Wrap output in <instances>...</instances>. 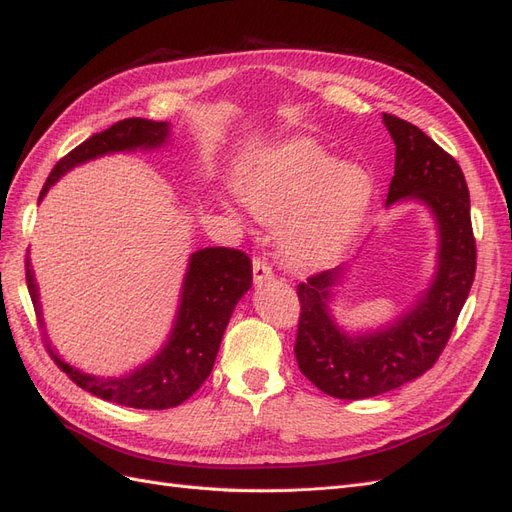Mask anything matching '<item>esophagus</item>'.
<instances>
[{"instance_id": "34e87169", "label": "esophagus", "mask_w": 512, "mask_h": 512, "mask_svg": "<svg viewBox=\"0 0 512 512\" xmlns=\"http://www.w3.org/2000/svg\"><path fill=\"white\" fill-rule=\"evenodd\" d=\"M252 269H254V284H267V282H271L273 280V271H271V267L267 265L265 260H260V258H254L252 260Z\"/></svg>"}]
</instances>
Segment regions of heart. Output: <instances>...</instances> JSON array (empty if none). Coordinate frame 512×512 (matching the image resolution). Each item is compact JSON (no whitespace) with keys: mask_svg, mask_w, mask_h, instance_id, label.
Listing matches in <instances>:
<instances>
[{"mask_svg":"<svg viewBox=\"0 0 512 512\" xmlns=\"http://www.w3.org/2000/svg\"><path fill=\"white\" fill-rule=\"evenodd\" d=\"M241 194L260 222L284 228V254L297 265H322L342 254L374 198V181L352 162H335L312 138H294L254 162Z\"/></svg>","mask_w":512,"mask_h":512,"instance_id":"1","label":"heart"}]
</instances>
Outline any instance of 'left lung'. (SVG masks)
I'll use <instances>...</instances> for the list:
<instances>
[{
  "mask_svg": "<svg viewBox=\"0 0 512 512\" xmlns=\"http://www.w3.org/2000/svg\"><path fill=\"white\" fill-rule=\"evenodd\" d=\"M382 121L395 143L386 207L410 200L427 207L438 232L436 271L404 314L384 327L356 333L339 327L331 309L346 267L322 271L297 286L301 320L294 354L299 369L337 399L376 397L423 376L451 337L476 271L470 192L459 164L412 123L389 113Z\"/></svg>",
  "mask_w": 512,
  "mask_h": 512,
  "instance_id": "left-lung-1",
  "label": "left lung"
}]
</instances>
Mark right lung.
Wrapping results in <instances>:
<instances>
[{"instance_id": "1", "label": "right lung", "mask_w": 512, "mask_h": 512, "mask_svg": "<svg viewBox=\"0 0 512 512\" xmlns=\"http://www.w3.org/2000/svg\"><path fill=\"white\" fill-rule=\"evenodd\" d=\"M170 138L168 121L123 119L108 130L94 134L61 158L46 179L40 200L51 185L74 166H81L111 153H130L136 149H160ZM29 297L34 301L40 327H44L40 292L32 262H25ZM252 288V262L247 254L230 247H205L190 256L183 275L179 305L173 329L164 346L151 359L123 376H94L66 363L46 337V348L53 361L68 378L91 395L138 410H166L183 404L203 384L218 356L228 320L243 294Z\"/></svg>"}]
</instances>
